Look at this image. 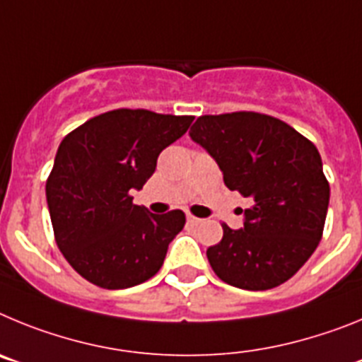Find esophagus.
Returning a JSON list of instances; mask_svg holds the SVG:
<instances>
[{"label":"esophagus","mask_w":362,"mask_h":362,"mask_svg":"<svg viewBox=\"0 0 362 362\" xmlns=\"http://www.w3.org/2000/svg\"><path fill=\"white\" fill-rule=\"evenodd\" d=\"M187 221H188V225H192V226H197V225H201V223H203V219L190 216V214L187 216Z\"/></svg>","instance_id":"34e87169"}]
</instances>
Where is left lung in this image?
Returning a JSON list of instances; mask_svg holds the SVG:
<instances>
[{
    "label": "left lung",
    "instance_id": "1",
    "mask_svg": "<svg viewBox=\"0 0 362 362\" xmlns=\"http://www.w3.org/2000/svg\"><path fill=\"white\" fill-rule=\"evenodd\" d=\"M190 137L216 159L226 187L252 199L243 228L223 225V239L206 250L216 276L254 292L288 281L317 248L330 203L315 145L257 112L201 116Z\"/></svg>",
    "mask_w": 362,
    "mask_h": 362
}]
</instances>
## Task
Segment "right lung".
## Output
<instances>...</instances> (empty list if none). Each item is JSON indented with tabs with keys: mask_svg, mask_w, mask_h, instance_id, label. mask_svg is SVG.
I'll list each match as a JSON object with an SVG mask.
<instances>
[{
	"mask_svg": "<svg viewBox=\"0 0 362 362\" xmlns=\"http://www.w3.org/2000/svg\"><path fill=\"white\" fill-rule=\"evenodd\" d=\"M192 121L117 108L65 136L47 179V203L57 248L86 281L107 290L130 288L163 267L185 214H150L130 194L141 190L159 153Z\"/></svg>",
	"mask_w": 362,
	"mask_h": 362,
	"instance_id": "add662e5",
	"label": "right lung"
}]
</instances>
